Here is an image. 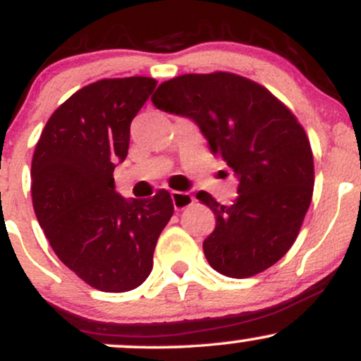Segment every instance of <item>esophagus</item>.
<instances>
[{
    "mask_svg": "<svg viewBox=\"0 0 361 361\" xmlns=\"http://www.w3.org/2000/svg\"><path fill=\"white\" fill-rule=\"evenodd\" d=\"M171 200L176 210H183L186 207L193 205L195 198L190 193H185V192H171Z\"/></svg>",
    "mask_w": 361,
    "mask_h": 361,
    "instance_id": "esophagus-1",
    "label": "esophagus"
}]
</instances>
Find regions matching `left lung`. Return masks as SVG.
Segmentation results:
<instances>
[{
    "label": "left lung",
    "mask_w": 361,
    "mask_h": 361,
    "mask_svg": "<svg viewBox=\"0 0 361 361\" xmlns=\"http://www.w3.org/2000/svg\"><path fill=\"white\" fill-rule=\"evenodd\" d=\"M151 100L193 118L239 180L233 205L197 193L215 215L204 241L210 267L250 279L275 264L295 243L314 192L312 149L292 110L264 86L226 71L181 74L161 82Z\"/></svg>",
    "instance_id": "8db88e82"
}]
</instances>
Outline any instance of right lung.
Returning a JSON list of instances; mask_svg holds the SVG:
<instances>
[{"instance_id":"right-lung-1","label":"right lung","mask_w":361,"mask_h":361,"mask_svg":"<svg viewBox=\"0 0 361 361\" xmlns=\"http://www.w3.org/2000/svg\"><path fill=\"white\" fill-rule=\"evenodd\" d=\"M156 82L106 78L78 90L47 120L32 157V200L45 238L69 270L102 292H128L147 279L175 212L168 190L126 200L114 183L132 118Z\"/></svg>"}]
</instances>
